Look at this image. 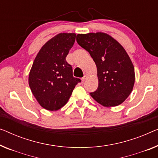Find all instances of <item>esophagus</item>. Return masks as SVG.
Here are the masks:
<instances>
[{
  "label": "esophagus",
  "mask_w": 158,
  "mask_h": 158,
  "mask_svg": "<svg viewBox=\"0 0 158 158\" xmlns=\"http://www.w3.org/2000/svg\"><path fill=\"white\" fill-rule=\"evenodd\" d=\"M88 77V73H85V74H84V77H83V78H82V81H86Z\"/></svg>",
  "instance_id": "1"
}]
</instances>
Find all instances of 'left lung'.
Masks as SVG:
<instances>
[{
  "mask_svg": "<svg viewBox=\"0 0 158 158\" xmlns=\"http://www.w3.org/2000/svg\"><path fill=\"white\" fill-rule=\"evenodd\" d=\"M76 40L97 67L98 87L90 93L91 97L107 107L123 103L131 93L135 79L133 64L124 48L102 32L77 34Z\"/></svg>",
  "mask_w": 158,
  "mask_h": 158,
  "instance_id": "left-lung-1",
  "label": "left lung"
}]
</instances>
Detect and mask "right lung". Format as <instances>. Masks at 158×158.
<instances>
[{"label": "right lung", "instance_id": "add662e5", "mask_svg": "<svg viewBox=\"0 0 158 158\" xmlns=\"http://www.w3.org/2000/svg\"><path fill=\"white\" fill-rule=\"evenodd\" d=\"M76 34L61 33L47 41L38 52L30 70L28 83L38 103L48 110L60 109L67 103L76 85L71 65L65 58Z\"/></svg>", "mask_w": 158, "mask_h": 158}]
</instances>
